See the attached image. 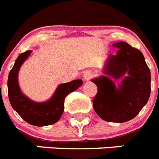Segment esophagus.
<instances>
[{
	"instance_id": "obj_1",
	"label": "esophagus",
	"mask_w": 159,
	"mask_h": 159,
	"mask_svg": "<svg viewBox=\"0 0 159 159\" xmlns=\"http://www.w3.org/2000/svg\"><path fill=\"white\" fill-rule=\"evenodd\" d=\"M93 76V74L92 71L90 70H86L84 72V74H83V78L85 81H89Z\"/></svg>"
}]
</instances>
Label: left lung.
I'll list each match as a JSON object with an SVG mask.
<instances>
[{
  "label": "left lung",
  "mask_w": 159,
  "mask_h": 159,
  "mask_svg": "<svg viewBox=\"0 0 159 159\" xmlns=\"http://www.w3.org/2000/svg\"><path fill=\"white\" fill-rule=\"evenodd\" d=\"M119 48L116 55H110L104 73L115 79L126 72L120 88L107 76L93 79L97 87L93 104L97 114L108 122L124 123L136 116L151 95V72L139 50L128 43L113 45Z\"/></svg>",
  "instance_id": "obj_1"
}]
</instances>
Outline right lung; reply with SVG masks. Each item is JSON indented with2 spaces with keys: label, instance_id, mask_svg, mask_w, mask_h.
I'll list each match as a JSON object with an SVG mask.
<instances>
[{
  "label": "right lung",
  "instance_id": "right-lung-1",
  "mask_svg": "<svg viewBox=\"0 0 159 159\" xmlns=\"http://www.w3.org/2000/svg\"><path fill=\"white\" fill-rule=\"evenodd\" d=\"M31 51L21 53L10 70L8 78V94L12 108L28 124L38 127L51 125L58 122L64 111V101L66 96L82 85L80 79L59 85L48 102L35 103L23 95L17 81L18 72L23 62L28 58Z\"/></svg>",
  "mask_w": 159,
  "mask_h": 159
}]
</instances>
